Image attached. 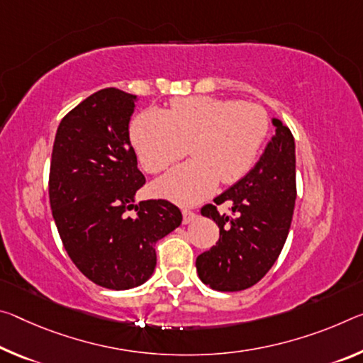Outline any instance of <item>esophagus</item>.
Returning a JSON list of instances; mask_svg holds the SVG:
<instances>
[{
    "label": "esophagus",
    "instance_id": "1",
    "mask_svg": "<svg viewBox=\"0 0 363 363\" xmlns=\"http://www.w3.org/2000/svg\"><path fill=\"white\" fill-rule=\"evenodd\" d=\"M195 218H197V215H195L194 211H191V210H182V223H184V224H189L191 221H194Z\"/></svg>",
    "mask_w": 363,
    "mask_h": 363
}]
</instances>
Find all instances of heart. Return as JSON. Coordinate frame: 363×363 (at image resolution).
Listing matches in <instances>:
<instances>
[{
  "label": "heart",
  "mask_w": 363,
  "mask_h": 363,
  "mask_svg": "<svg viewBox=\"0 0 363 363\" xmlns=\"http://www.w3.org/2000/svg\"><path fill=\"white\" fill-rule=\"evenodd\" d=\"M262 106L216 96H186L168 111L148 108L130 124V142L142 168L160 172L179 160L191 143L192 160L153 184V192L177 205L210 197L218 182L234 184L254 168L268 135Z\"/></svg>",
  "instance_id": "obj_1"
}]
</instances>
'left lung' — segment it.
Wrapping results in <instances>:
<instances>
[{
  "instance_id": "obj_1",
  "label": "left lung",
  "mask_w": 363,
  "mask_h": 363,
  "mask_svg": "<svg viewBox=\"0 0 363 363\" xmlns=\"http://www.w3.org/2000/svg\"><path fill=\"white\" fill-rule=\"evenodd\" d=\"M276 134L242 179L202 208L220 228L216 245L197 257L199 278L215 291L235 292L257 284L283 250L296 205V143L289 128L273 119ZM229 201L234 217L216 205Z\"/></svg>"
}]
</instances>
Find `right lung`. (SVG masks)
<instances>
[{"label":"right lung","instance_id":"right-lung-1","mask_svg":"<svg viewBox=\"0 0 363 363\" xmlns=\"http://www.w3.org/2000/svg\"><path fill=\"white\" fill-rule=\"evenodd\" d=\"M135 100L113 87L90 95L62 118L51 153L50 205L62 245L82 274L114 291L150 278L155 244L182 221L168 200L135 205L145 184L129 139Z\"/></svg>","mask_w":363,"mask_h":363}]
</instances>
